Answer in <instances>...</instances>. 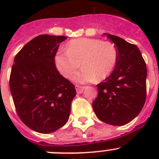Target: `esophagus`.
Here are the masks:
<instances>
[{"mask_svg": "<svg viewBox=\"0 0 159 159\" xmlns=\"http://www.w3.org/2000/svg\"><path fill=\"white\" fill-rule=\"evenodd\" d=\"M84 88H85V87H84V86H79V85H76V87H75V90H76L77 93H78V94L82 93V92H84Z\"/></svg>", "mask_w": 159, "mask_h": 159, "instance_id": "34e87169", "label": "esophagus"}]
</instances>
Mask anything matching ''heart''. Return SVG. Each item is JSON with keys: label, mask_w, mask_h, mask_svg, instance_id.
Wrapping results in <instances>:
<instances>
[{"label": "heart", "mask_w": 159, "mask_h": 159, "mask_svg": "<svg viewBox=\"0 0 159 159\" xmlns=\"http://www.w3.org/2000/svg\"><path fill=\"white\" fill-rule=\"evenodd\" d=\"M119 53L113 43L93 38H79L68 43L66 52H60L55 57L57 69L69 79L77 71L80 63L82 69L73 80L80 84L101 81L107 78L118 62Z\"/></svg>", "instance_id": "1"}]
</instances>
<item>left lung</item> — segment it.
Returning a JSON list of instances; mask_svg holds the SVG:
<instances>
[{"mask_svg":"<svg viewBox=\"0 0 159 159\" xmlns=\"http://www.w3.org/2000/svg\"><path fill=\"white\" fill-rule=\"evenodd\" d=\"M117 48L119 58L112 73L97 84L92 103L101 121L115 126L130 123L140 113L147 97V66L139 49L119 36L105 33Z\"/></svg>","mask_w":159,"mask_h":159,"instance_id":"8db88e82","label":"left lung"}]
</instances>
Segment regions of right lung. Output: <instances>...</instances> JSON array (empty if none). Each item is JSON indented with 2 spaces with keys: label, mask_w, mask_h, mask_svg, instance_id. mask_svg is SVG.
I'll use <instances>...</instances> for the list:
<instances>
[{
  "label": "right lung",
  "mask_w": 159,
  "mask_h": 159,
  "mask_svg": "<svg viewBox=\"0 0 159 159\" xmlns=\"http://www.w3.org/2000/svg\"><path fill=\"white\" fill-rule=\"evenodd\" d=\"M64 36L40 35L14 58L9 88L20 119L28 127L48 134L62 127L71 112L75 86L60 74L55 57Z\"/></svg>",
  "instance_id": "1"
}]
</instances>
